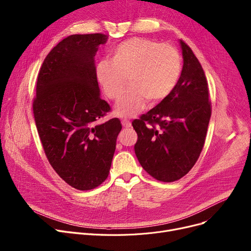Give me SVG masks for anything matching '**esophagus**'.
<instances>
[{"label": "esophagus", "instance_id": "obj_1", "mask_svg": "<svg viewBox=\"0 0 251 251\" xmlns=\"http://www.w3.org/2000/svg\"><path fill=\"white\" fill-rule=\"evenodd\" d=\"M122 125L124 128H129L131 126V123H130V121H128L125 119V120H122Z\"/></svg>", "mask_w": 251, "mask_h": 251}]
</instances>
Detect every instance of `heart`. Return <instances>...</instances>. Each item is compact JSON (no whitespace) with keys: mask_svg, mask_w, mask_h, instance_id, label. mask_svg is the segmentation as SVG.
<instances>
[{"mask_svg":"<svg viewBox=\"0 0 251 251\" xmlns=\"http://www.w3.org/2000/svg\"><path fill=\"white\" fill-rule=\"evenodd\" d=\"M182 70V59L176 47L155 39L133 37L116 46L110 61L102 60L96 68L97 79L104 95L117 100L124 94L127 79L131 87L116 105L121 118L137 115L146 100L155 103L175 88Z\"/></svg>","mask_w":251,"mask_h":251,"instance_id":"heart-1","label":"heart"}]
</instances>
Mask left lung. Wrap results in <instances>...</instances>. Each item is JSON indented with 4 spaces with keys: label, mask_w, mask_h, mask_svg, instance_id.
Here are the masks:
<instances>
[{
    "label": "left lung",
    "mask_w": 251,
    "mask_h": 251,
    "mask_svg": "<svg viewBox=\"0 0 251 251\" xmlns=\"http://www.w3.org/2000/svg\"><path fill=\"white\" fill-rule=\"evenodd\" d=\"M183 68L171 94L132 122L135 154L154 179L173 182L185 176L202 151L209 118L207 81L192 50L179 41Z\"/></svg>",
    "instance_id": "8db88e82"
}]
</instances>
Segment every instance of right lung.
<instances>
[{
  "label": "right lung",
  "mask_w": 251,
  "mask_h": 251,
  "mask_svg": "<svg viewBox=\"0 0 251 251\" xmlns=\"http://www.w3.org/2000/svg\"><path fill=\"white\" fill-rule=\"evenodd\" d=\"M108 41L102 33L73 34L46 57L37 75L33 115L48 160L78 190L107 179L122 125L118 118L99 124L108 113L96 75L95 56Z\"/></svg>",
  "instance_id": "1"
}]
</instances>
